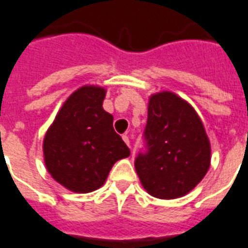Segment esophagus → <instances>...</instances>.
Here are the masks:
<instances>
[{
    "label": "esophagus",
    "instance_id": "esophagus-1",
    "mask_svg": "<svg viewBox=\"0 0 248 248\" xmlns=\"http://www.w3.org/2000/svg\"><path fill=\"white\" fill-rule=\"evenodd\" d=\"M123 140L125 141V144H127L128 147H131V141H129V138H128L127 135H124V136H123Z\"/></svg>",
    "mask_w": 248,
    "mask_h": 248
}]
</instances>
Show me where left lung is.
I'll return each mask as SVG.
<instances>
[{
    "instance_id": "left-lung-1",
    "label": "left lung",
    "mask_w": 248,
    "mask_h": 248,
    "mask_svg": "<svg viewBox=\"0 0 248 248\" xmlns=\"http://www.w3.org/2000/svg\"><path fill=\"white\" fill-rule=\"evenodd\" d=\"M145 152L135 168L144 189L159 199H176L188 194L205 176L211 163V147L198 113L172 92L149 97L144 129Z\"/></svg>"
}]
</instances>
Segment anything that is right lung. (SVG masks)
Returning a JSON list of instances; mask_svg holds the SVG:
<instances>
[{
    "instance_id": "obj_1",
    "label": "right lung",
    "mask_w": 248,
    "mask_h": 248,
    "mask_svg": "<svg viewBox=\"0 0 248 248\" xmlns=\"http://www.w3.org/2000/svg\"><path fill=\"white\" fill-rule=\"evenodd\" d=\"M105 89L78 88L66 99L44 138V160L56 182L78 194L105 183L116 161L131 151L113 129V116L105 112Z\"/></svg>"
}]
</instances>
